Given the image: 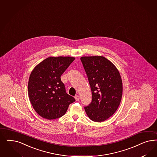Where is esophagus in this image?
<instances>
[{
    "label": "esophagus",
    "mask_w": 157,
    "mask_h": 157,
    "mask_svg": "<svg viewBox=\"0 0 157 157\" xmlns=\"http://www.w3.org/2000/svg\"><path fill=\"white\" fill-rule=\"evenodd\" d=\"M75 98L76 101H79V99H80V96L77 95L75 96Z\"/></svg>",
    "instance_id": "34e87169"
}]
</instances>
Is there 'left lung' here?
I'll return each mask as SVG.
<instances>
[{
	"label": "left lung",
	"instance_id": "8db88e82",
	"mask_svg": "<svg viewBox=\"0 0 157 157\" xmlns=\"http://www.w3.org/2000/svg\"><path fill=\"white\" fill-rule=\"evenodd\" d=\"M91 87L92 99L84 107L92 121L102 122L111 117L121 101L122 83L116 67L102 56L80 58Z\"/></svg>",
	"mask_w": 157,
	"mask_h": 157
}]
</instances>
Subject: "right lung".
Wrapping results in <instances>:
<instances>
[{"instance_id":"1","label":"right lung","mask_w":157,"mask_h":157,"mask_svg":"<svg viewBox=\"0 0 157 157\" xmlns=\"http://www.w3.org/2000/svg\"><path fill=\"white\" fill-rule=\"evenodd\" d=\"M71 56L49 57L36 66L28 82L31 104L41 117L54 120L63 116L75 99L66 92L61 76L72 62Z\"/></svg>"}]
</instances>
